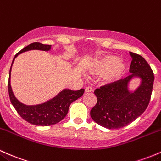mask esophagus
I'll return each instance as SVG.
<instances>
[{
  "label": "esophagus",
  "instance_id": "obj_1",
  "mask_svg": "<svg viewBox=\"0 0 161 161\" xmlns=\"http://www.w3.org/2000/svg\"><path fill=\"white\" fill-rule=\"evenodd\" d=\"M85 91L88 92V93H89V92H92L93 91V88H92L91 86H86L85 88Z\"/></svg>",
  "mask_w": 161,
  "mask_h": 161
}]
</instances>
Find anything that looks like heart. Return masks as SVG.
I'll return each mask as SVG.
<instances>
[{"mask_svg": "<svg viewBox=\"0 0 161 161\" xmlns=\"http://www.w3.org/2000/svg\"><path fill=\"white\" fill-rule=\"evenodd\" d=\"M125 71V67L117 57L106 55L97 59L90 68L93 75H103L106 83H113L121 79Z\"/></svg>", "mask_w": 161, "mask_h": 161, "instance_id": "obj_1", "label": "heart"}]
</instances>
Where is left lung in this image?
I'll return each mask as SVG.
<instances>
[{"label":"left lung","mask_w":161,"mask_h":161,"mask_svg":"<svg viewBox=\"0 0 161 161\" xmlns=\"http://www.w3.org/2000/svg\"><path fill=\"white\" fill-rule=\"evenodd\" d=\"M132 58L131 75L94 90L97 103L90 111L92 119L103 127L117 129L135 121L145 111L152 93L154 75L143 57L130 52ZM134 76L142 78V84L133 93L127 90L129 80Z\"/></svg>","instance_id":"8db88e82"}]
</instances>
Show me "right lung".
<instances>
[{
  "label": "right lung",
  "instance_id": "add662e5",
  "mask_svg": "<svg viewBox=\"0 0 161 161\" xmlns=\"http://www.w3.org/2000/svg\"><path fill=\"white\" fill-rule=\"evenodd\" d=\"M50 48H51L50 45H44L40 42H32L23 48L17 54H16L13 62L18 54L23 52L31 49L47 51ZM10 71H11V67L10 69L8 80V93L10 102L18 114L20 115L23 119L36 125L48 126L59 122L68 114V109L71 103L80 98L81 96L84 94V89L78 90H64L57 97L45 103L37 105V106H26L19 103L13 93L10 83Z\"/></svg>",
  "mask_w": 161,
  "mask_h": 161
}]
</instances>
